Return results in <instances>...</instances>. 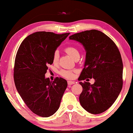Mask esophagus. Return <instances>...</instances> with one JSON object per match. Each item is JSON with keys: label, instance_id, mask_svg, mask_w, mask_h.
I'll return each instance as SVG.
<instances>
[{"label": "esophagus", "instance_id": "obj_1", "mask_svg": "<svg viewBox=\"0 0 133 133\" xmlns=\"http://www.w3.org/2000/svg\"><path fill=\"white\" fill-rule=\"evenodd\" d=\"M75 84V82H73V81H68V84L69 85H71V84Z\"/></svg>", "mask_w": 133, "mask_h": 133}]
</instances>
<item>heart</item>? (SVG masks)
Instances as JSON below:
<instances>
[{"instance_id": "1", "label": "heart", "mask_w": 133, "mask_h": 133, "mask_svg": "<svg viewBox=\"0 0 133 133\" xmlns=\"http://www.w3.org/2000/svg\"><path fill=\"white\" fill-rule=\"evenodd\" d=\"M65 52H66L70 57H72L73 59H76L78 57H79V52L75 47L73 46H68L65 48ZM59 58V54L58 52L56 50L54 52L52 56V62L54 63H57ZM60 75L62 76L65 77L66 78H73L74 77V73L73 71L71 70H63L60 71Z\"/></svg>"}]
</instances>
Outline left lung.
<instances>
[{
  "label": "left lung",
  "instance_id": "1",
  "mask_svg": "<svg viewBox=\"0 0 133 133\" xmlns=\"http://www.w3.org/2000/svg\"><path fill=\"white\" fill-rule=\"evenodd\" d=\"M69 39L81 43L86 52L84 68L78 79H95L93 84L79 82L83 87L80 104L92 114H101L112 105L122 91L123 66L120 52L112 39L96 29L74 34Z\"/></svg>",
  "mask_w": 133,
  "mask_h": 133
}]
</instances>
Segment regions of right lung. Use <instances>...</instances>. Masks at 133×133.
Returning a JSON list of instances; mask_svg holds the SVG:
<instances>
[{
    "mask_svg": "<svg viewBox=\"0 0 133 133\" xmlns=\"http://www.w3.org/2000/svg\"><path fill=\"white\" fill-rule=\"evenodd\" d=\"M69 34L36 32L24 39L16 53V88L28 107L40 117H49L57 112L66 89L65 79L57 77L52 82L45 74L53 63L54 52Z\"/></svg>",
    "mask_w": 133,
    "mask_h": 133,
    "instance_id": "add662e5",
    "label": "right lung"
}]
</instances>
